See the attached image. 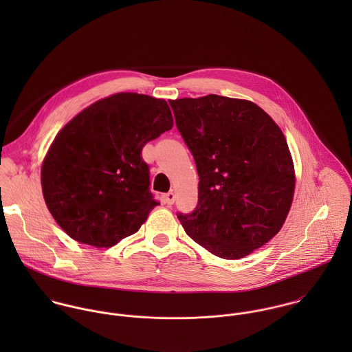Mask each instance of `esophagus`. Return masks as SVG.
<instances>
[{
    "mask_svg": "<svg viewBox=\"0 0 352 352\" xmlns=\"http://www.w3.org/2000/svg\"><path fill=\"white\" fill-rule=\"evenodd\" d=\"M164 201L168 206H172L175 203V194L173 192H168L164 195Z\"/></svg>",
    "mask_w": 352,
    "mask_h": 352,
    "instance_id": "34e87169",
    "label": "esophagus"
}]
</instances>
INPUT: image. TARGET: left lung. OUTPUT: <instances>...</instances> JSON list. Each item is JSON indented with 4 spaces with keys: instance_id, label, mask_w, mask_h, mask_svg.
I'll return each mask as SVG.
<instances>
[{
    "instance_id": "1",
    "label": "left lung",
    "mask_w": 352,
    "mask_h": 352,
    "mask_svg": "<svg viewBox=\"0 0 352 352\" xmlns=\"http://www.w3.org/2000/svg\"><path fill=\"white\" fill-rule=\"evenodd\" d=\"M199 175L198 204L177 212L186 233L222 258H241L282 228L294 166L282 130L248 100L208 95L169 101Z\"/></svg>"
}]
</instances>
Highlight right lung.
<instances>
[{
    "instance_id": "obj_1",
    "label": "right lung",
    "mask_w": 352,
    "mask_h": 352,
    "mask_svg": "<svg viewBox=\"0 0 352 352\" xmlns=\"http://www.w3.org/2000/svg\"><path fill=\"white\" fill-rule=\"evenodd\" d=\"M172 126L166 101L138 94L112 95L72 119L42 165L43 197L56 223L98 248L138 232L160 204L142 148Z\"/></svg>"
}]
</instances>
